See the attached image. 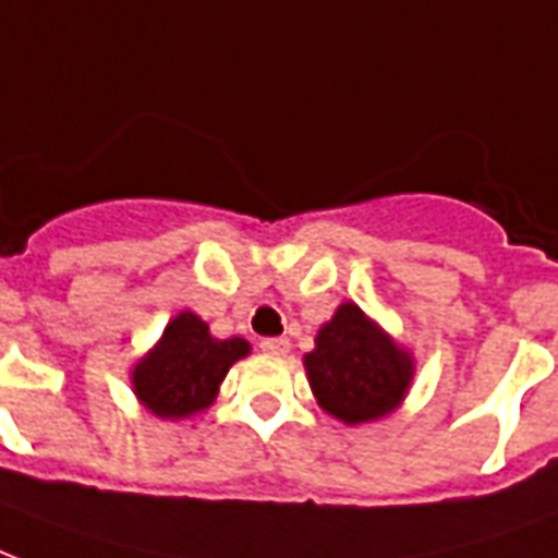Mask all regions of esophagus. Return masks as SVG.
Segmentation results:
<instances>
[{"label": "esophagus", "mask_w": 558, "mask_h": 558, "mask_svg": "<svg viewBox=\"0 0 558 558\" xmlns=\"http://www.w3.org/2000/svg\"><path fill=\"white\" fill-rule=\"evenodd\" d=\"M260 351L269 356H287L289 339H283V336H269V339H260Z\"/></svg>", "instance_id": "1"}]
</instances>
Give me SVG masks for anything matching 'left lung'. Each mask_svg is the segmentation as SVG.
Returning a JSON list of instances; mask_svg holds the SVG:
<instances>
[{"instance_id":"1","label":"left lung","mask_w":558,"mask_h":558,"mask_svg":"<svg viewBox=\"0 0 558 558\" xmlns=\"http://www.w3.org/2000/svg\"><path fill=\"white\" fill-rule=\"evenodd\" d=\"M313 398L348 427L392 415L410 395L415 356L354 301H342L304 354Z\"/></svg>"}]
</instances>
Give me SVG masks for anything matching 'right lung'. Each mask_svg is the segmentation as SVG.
<instances>
[{
    "label": "right lung",
    "mask_w": 558,
    "mask_h": 558,
    "mask_svg": "<svg viewBox=\"0 0 558 558\" xmlns=\"http://www.w3.org/2000/svg\"><path fill=\"white\" fill-rule=\"evenodd\" d=\"M251 354L242 336L216 339L193 310H181L131 368V389L155 418L184 421L216 401L225 374Z\"/></svg>",
    "instance_id": "1"
}]
</instances>
